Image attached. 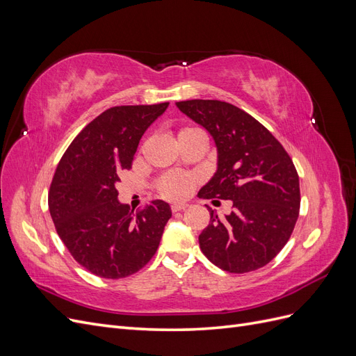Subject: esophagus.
<instances>
[{"instance_id":"34e87169","label":"esophagus","mask_w":356,"mask_h":356,"mask_svg":"<svg viewBox=\"0 0 356 356\" xmlns=\"http://www.w3.org/2000/svg\"><path fill=\"white\" fill-rule=\"evenodd\" d=\"M187 208V204H172L170 207V209H172V212H179V211H184Z\"/></svg>"}]
</instances>
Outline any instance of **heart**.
<instances>
[{
  "label": "heart",
  "instance_id": "1",
  "mask_svg": "<svg viewBox=\"0 0 356 356\" xmlns=\"http://www.w3.org/2000/svg\"><path fill=\"white\" fill-rule=\"evenodd\" d=\"M197 129L184 127L181 129L178 136L186 135L188 132H195ZM196 177L191 174H182V172H169V174L161 175L156 182V190L160 197L172 202H181L187 199L193 188L196 187Z\"/></svg>",
  "mask_w": 356,
  "mask_h": 356
}]
</instances>
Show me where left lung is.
<instances>
[{
    "label": "left lung",
    "instance_id": "8db88e82",
    "mask_svg": "<svg viewBox=\"0 0 356 356\" xmlns=\"http://www.w3.org/2000/svg\"><path fill=\"white\" fill-rule=\"evenodd\" d=\"M178 108L212 135L218 168L199 191L203 199L233 202L199 236L202 252L230 273L257 270L281 252L298 218L300 182L282 144L252 115L229 102L191 99Z\"/></svg>",
    "mask_w": 356,
    "mask_h": 356
}]
</instances>
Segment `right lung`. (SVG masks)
I'll return each instance as SVG.
<instances>
[{
    "label": "right lung",
    "instance_id": "1",
    "mask_svg": "<svg viewBox=\"0 0 356 356\" xmlns=\"http://www.w3.org/2000/svg\"><path fill=\"white\" fill-rule=\"evenodd\" d=\"M169 102L122 105L104 111L74 138L53 175L49 211L74 260L90 273L120 279L136 273L156 254L172 217L163 200L134 213L117 200L120 172Z\"/></svg>",
    "mask_w": 356,
    "mask_h": 356
}]
</instances>
